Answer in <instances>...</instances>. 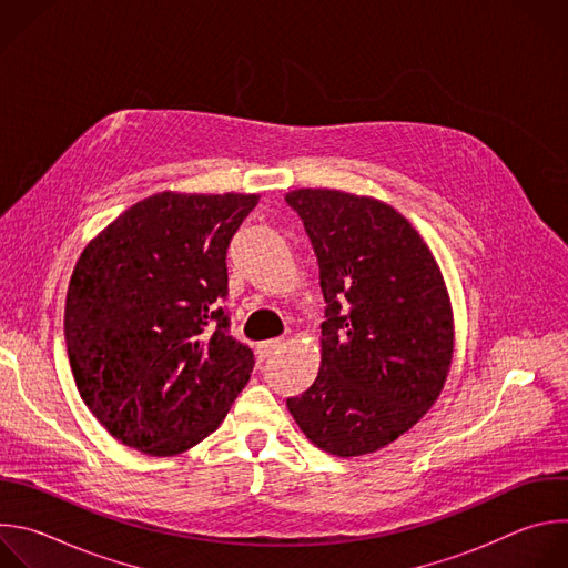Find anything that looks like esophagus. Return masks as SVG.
Wrapping results in <instances>:
<instances>
[{
    "label": "esophagus",
    "instance_id": "1",
    "mask_svg": "<svg viewBox=\"0 0 568 568\" xmlns=\"http://www.w3.org/2000/svg\"><path fill=\"white\" fill-rule=\"evenodd\" d=\"M281 348H283V339H270V342L258 344L256 353H258V357H261V359H270V357H272V355H276Z\"/></svg>",
    "mask_w": 568,
    "mask_h": 568
}]
</instances>
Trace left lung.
Returning a JSON list of instances; mask_svg holds the SVG:
<instances>
[{
  "instance_id": "1",
  "label": "left lung",
  "mask_w": 568,
  "mask_h": 568,
  "mask_svg": "<svg viewBox=\"0 0 568 568\" xmlns=\"http://www.w3.org/2000/svg\"><path fill=\"white\" fill-rule=\"evenodd\" d=\"M326 301L321 368L287 409L337 456L377 452L436 402L454 351L449 296L420 233L393 206L331 189L285 195Z\"/></svg>"
}]
</instances>
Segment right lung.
Returning <instances> with one entry per match:
<instances>
[{
	"label": "right lung",
	"mask_w": 568,
	"mask_h": 568,
	"mask_svg": "<svg viewBox=\"0 0 568 568\" xmlns=\"http://www.w3.org/2000/svg\"><path fill=\"white\" fill-rule=\"evenodd\" d=\"M258 195L159 193L75 263L64 342L80 397L123 445L180 454L224 420L254 371L231 337L226 254Z\"/></svg>",
	"instance_id": "add662e5"
}]
</instances>
